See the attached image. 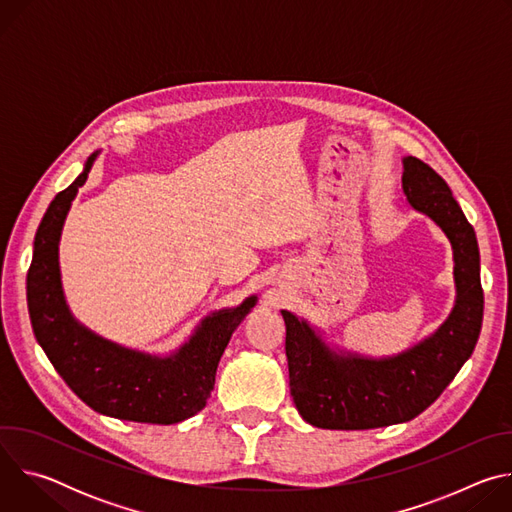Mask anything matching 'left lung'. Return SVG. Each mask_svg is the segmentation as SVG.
Here are the masks:
<instances>
[{
  "mask_svg": "<svg viewBox=\"0 0 512 512\" xmlns=\"http://www.w3.org/2000/svg\"><path fill=\"white\" fill-rule=\"evenodd\" d=\"M403 192L452 243L456 306L435 334L391 358L334 352L306 320L281 310L289 391L310 425L375 429L409 421L444 393L478 342L484 291L476 233L446 180L413 156L403 158Z\"/></svg>",
  "mask_w": 512,
  "mask_h": 512,
  "instance_id": "1",
  "label": "left lung"
}]
</instances>
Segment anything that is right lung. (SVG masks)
I'll return each instance as SVG.
<instances>
[{"label":"right lung","instance_id":"add662e5","mask_svg":"<svg viewBox=\"0 0 512 512\" xmlns=\"http://www.w3.org/2000/svg\"><path fill=\"white\" fill-rule=\"evenodd\" d=\"M95 158L54 196L38 227L26 277L32 330L56 373L91 409L137 423H178L204 409L218 360L257 296L206 316L190 340L166 358L123 348L81 326L64 302L58 241L70 202L87 182Z\"/></svg>","mask_w":512,"mask_h":512}]
</instances>
